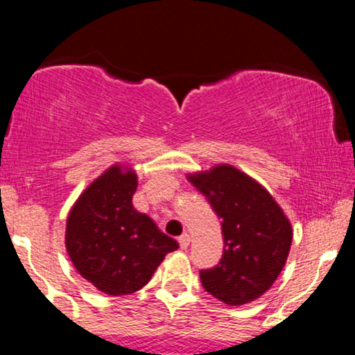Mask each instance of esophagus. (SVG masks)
Here are the masks:
<instances>
[{
  "mask_svg": "<svg viewBox=\"0 0 355 355\" xmlns=\"http://www.w3.org/2000/svg\"><path fill=\"white\" fill-rule=\"evenodd\" d=\"M178 243H180V248H183V250H185V248L190 245V235L189 234L180 235V237H178Z\"/></svg>",
  "mask_w": 355,
  "mask_h": 355,
  "instance_id": "esophagus-1",
  "label": "esophagus"
}]
</instances>
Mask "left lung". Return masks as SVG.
<instances>
[{"instance_id": "obj_1", "label": "left lung", "mask_w": 355, "mask_h": 355, "mask_svg": "<svg viewBox=\"0 0 355 355\" xmlns=\"http://www.w3.org/2000/svg\"><path fill=\"white\" fill-rule=\"evenodd\" d=\"M222 220L223 254L202 268L203 288L229 305L252 302L275 282L292 243V227L272 195L230 165L190 177Z\"/></svg>"}]
</instances>
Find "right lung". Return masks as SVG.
Here are the masks:
<instances>
[{"label":"right lung","instance_id":"right-lung-1","mask_svg":"<svg viewBox=\"0 0 355 355\" xmlns=\"http://www.w3.org/2000/svg\"><path fill=\"white\" fill-rule=\"evenodd\" d=\"M137 175L112 166L76 200L67 222V250L81 277L108 295L148 284L178 243L133 209Z\"/></svg>","mask_w":355,"mask_h":355}]
</instances>
